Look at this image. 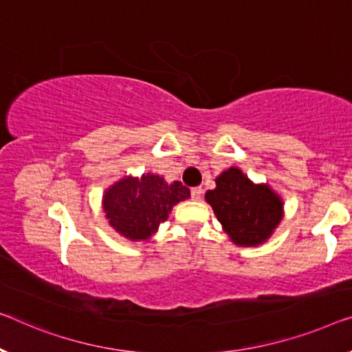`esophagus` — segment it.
I'll use <instances>...</instances> for the list:
<instances>
[{"label":"esophagus","instance_id":"34e87169","mask_svg":"<svg viewBox=\"0 0 352 352\" xmlns=\"http://www.w3.org/2000/svg\"><path fill=\"white\" fill-rule=\"evenodd\" d=\"M190 193H192L193 199H199V198H201V195H203V188L201 187H193Z\"/></svg>","mask_w":352,"mask_h":352}]
</instances>
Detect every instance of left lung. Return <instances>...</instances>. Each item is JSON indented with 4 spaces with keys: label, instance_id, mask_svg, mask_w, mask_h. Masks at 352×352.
I'll return each instance as SVG.
<instances>
[{
    "label": "left lung",
    "instance_id": "left-lung-1",
    "mask_svg": "<svg viewBox=\"0 0 352 352\" xmlns=\"http://www.w3.org/2000/svg\"><path fill=\"white\" fill-rule=\"evenodd\" d=\"M204 199L225 234L239 247L266 244L285 217L283 198L267 182H253L237 166L221 171Z\"/></svg>",
    "mask_w": 352,
    "mask_h": 352
}]
</instances>
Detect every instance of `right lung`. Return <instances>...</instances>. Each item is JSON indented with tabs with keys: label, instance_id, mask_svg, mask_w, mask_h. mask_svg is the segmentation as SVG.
<instances>
[{
	"label": "right lung",
	"instance_id": "1",
	"mask_svg": "<svg viewBox=\"0 0 352 352\" xmlns=\"http://www.w3.org/2000/svg\"><path fill=\"white\" fill-rule=\"evenodd\" d=\"M188 198L190 190L181 181L166 182L155 173H143L111 184L102 195V209L118 234L132 242H149L173 206Z\"/></svg>",
	"mask_w": 352,
	"mask_h": 352
}]
</instances>
